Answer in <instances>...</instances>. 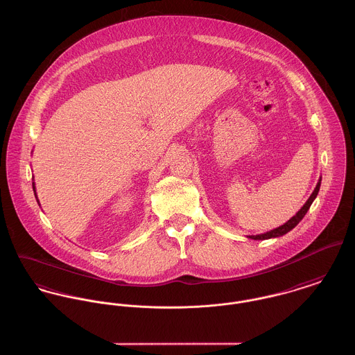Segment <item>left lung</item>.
<instances>
[{
  "instance_id": "1",
  "label": "left lung",
  "mask_w": 355,
  "mask_h": 355,
  "mask_svg": "<svg viewBox=\"0 0 355 355\" xmlns=\"http://www.w3.org/2000/svg\"><path fill=\"white\" fill-rule=\"evenodd\" d=\"M320 182H322V176L319 178L317 186L314 188L313 193L310 195V198L307 199V202L303 205V207L299 209L298 212H297V214H295L290 220H287L286 223L282 224V225L277 227V228H274V230H271V231H267V232H264V234H259V235H248L247 238L254 239V241H266V239H271V238H279V236H283L284 234L290 232V231H291L294 227H297V224H298L299 222L304 218V215L307 214V211H309L310 205H313V202L315 200L318 192H319V188H320Z\"/></svg>"
}]
</instances>
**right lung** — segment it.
Segmentation results:
<instances>
[{
  "label": "right lung",
  "mask_w": 355,
  "mask_h": 355,
  "mask_svg": "<svg viewBox=\"0 0 355 355\" xmlns=\"http://www.w3.org/2000/svg\"><path fill=\"white\" fill-rule=\"evenodd\" d=\"M32 184H33V191H35V196H36V198H37V195H36V187H35V182H33V183H32Z\"/></svg>",
  "instance_id": "1"
}]
</instances>
